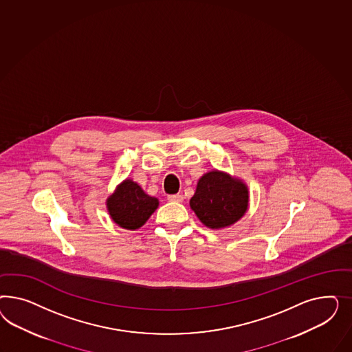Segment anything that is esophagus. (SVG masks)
<instances>
[{
	"label": "esophagus",
	"instance_id": "34e87169",
	"mask_svg": "<svg viewBox=\"0 0 352 352\" xmlns=\"http://www.w3.org/2000/svg\"><path fill=\"white\" fill-rule=\"evenodd\" d=\"M168 200H169V201H175V203H182V201H183V196L179 195V193H177V195H169V196H168Z\"/></svg>",
	"mask_w": 352,
	"mask_h": 352
}]
</instances>
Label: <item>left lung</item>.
Returning a JSON list of instances; mask_svg holds the SVG:
<instances>
[{"label":"left lung","instance_id":"8db88e82","mask_svg":"<svg viewBox=\"0 0 352 352\" xmlns=\"http://www.w3.org/2000/svg\"><path fill=\"white\" fill-rule=\"evenodd\" d=\"M248 200L243 182L214 170L200 178L190 205L206 227L217 230L237 222L248 209Z\"/></svg>","mask_w":352,"mask_h":352}]
</instances>
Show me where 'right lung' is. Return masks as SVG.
Segmentation results:
<instances>
[{"mask_svg": "<svg viewBox=\"0 0 352 352\" xmlns=\"http://www.w3.org/2000/svg\"><path fill=\"white\" fill-rule=\"evenodd\" d=\"M107 205L112 219L120 227L137 230L157 209L159 200L144 193L135 182L126 179L108 199Z\"/></svg>", "mask_w": 352, "mask_h": 352, "instance_id": "1", "label": "right lung"}]
</instances>
